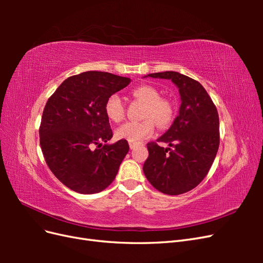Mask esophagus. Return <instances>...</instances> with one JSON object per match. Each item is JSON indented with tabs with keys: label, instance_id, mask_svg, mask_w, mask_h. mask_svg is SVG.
I'll return each instance as SVG.
<instances>
[{
	"label": "esophagus",
	"instance_id": "esophagus-1",
	"mask_svg": "<svg viewBox=\"0 0 263 263\" xmlns=\"http://www.w3.org/2000/svg\"><path fill=\"white\" fill-rule=\"evenodd\" d=\"M138 145H139V144H135V142H129V147H130V149H135V148H136Z\"/></svg>",
	"mask_w": 263,
	"mask_h": 263
}]
</instances>
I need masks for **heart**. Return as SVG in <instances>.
<instances>
[{"label": "heart", "instance_id": "obj_1", "mask_svg": "<svg viewBox=\"0 0 263 263\" xmlns=\"http://www.w3.org/2000/svg\"><path fill=\"white\" fill-rule=\"evenodd\" d=\"M133 94L135 98L146 103L144 110V118L146 119L142 122H127L119 126L116 129V137L137 144L154 134L155 123L160 127L168 125L173 117L174 108L170 101L160 98V92L155 86L147 84L137 86L134 89ZM104 110L109 121L121 122L125 114L122 98L117 93L109 95L105 102Z\"/></svg>", "mask_w": 263, "mask_h": 263}]
</instances>
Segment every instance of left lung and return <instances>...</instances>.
Returning <instances> with one entry per match:
<instances>
[{
  "mask_svg": "<svg viewBox=\"0 0 263 263\" xmlns=\"http://www.w3.org/2000/svg\"><path fill=\"white\" fill-rule=\"evenodd\" d=\"M146 77L168 79L179 89L181 106L170 128L147 144V180L158 191L179 195L197 186L209 173L219 147V117L203 85L176 71ZM164 142L169 147H161Z\"/></svg>",
  "mask_w": 263,
  "mask_h": 263,
  "instance_id": "8db88e82",
  "label": "left lung"
}]
</instances>
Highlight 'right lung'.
I'll use <instances>...</instances> for the list:
<instances>
[{"label":"right lung","instance_id":"obj_1","mask_svg":"<svg viewBox=\"0 0 263 263\" xmlns=\"http://www.w3.org/2000/svg\"><path fill=\"white\" fill-rule=\"evenodd\" d=\"M129 83V78L86 71L66 79L47 101L39 127L42 151L55 178L74 192L105 190L128 153L127 140L106 144L113 132L104 105Z\"/></svg>","mask_w":263,"mask_h":263}]
</instances>
